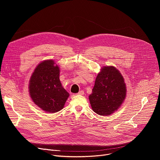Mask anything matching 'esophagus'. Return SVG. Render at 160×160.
<instances>
[{"mask_svg":"<svg viewBox=\"0 0 160 160\" xmlns=\"http://www.w3.org/2000/svg\"><path fill=\"white\" fill-rule=\"evenodd\" d=\"M78 95H83L84 94V91L83 90H80L78 93H77Z\"/></svg>","mask_w":160,"mask_h":160,"instance_id":"esophagus-1","label":"esophagus"}]
</instances>
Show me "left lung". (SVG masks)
Instances as JSON below:
<instances>
[{
	"mask_svg": "<svg viewBox=\"0 0 160 160\" xmlns=\"http://www.w3.org/2000/svg\"><path fill=\"white\" fill-rule=\"evenodd\" d=\"M126 85L119 71L113 66H104L98 75L89 101L98 115L107 116L117 111L126 96Z\"/></svg>",
	"mask_w": 160,
	"mask_h": 160,
	"instance_id": "1",
	"label": "left lung"
}]
</instances>
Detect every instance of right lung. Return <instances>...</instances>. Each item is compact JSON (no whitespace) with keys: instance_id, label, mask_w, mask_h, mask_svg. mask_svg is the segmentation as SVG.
Masks as SVG:
<instances>
[{"instance_id":"right-lung-1","label":"right lung","mask_w":160,"mask_h":160,"mask_svg":"<svg viewBox=\"0 0 160 160\" xmlns=\"http://www.w3.org/2000/svg\"><path fill=\"white\" fill-rule=\"evenodd\" d=\"M52 60L40 63L33 73L29 84L30 96L39 108L49 112H56L64 107L69 93L62 87L59 68Z\"/></svg>"}]
</instances>
